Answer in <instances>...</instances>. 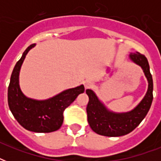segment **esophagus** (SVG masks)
Instances as JSON below:
<instances>
[{"label": "esophagus", "instance_id": "obj_1", "mask_svg": "<svg viewBox=\"0 0 161 161\" xmlns=\"http://www.w3.org/2000/svg\"><path fill=\"white\" fill-rule=\"evenodd\" d=\"M91 86H92V82H91L90 80H86L85 82H84V87H85L86 89L90 88Z\"/></svg>", "mask_w": 161, "mask_h": 161}]
</instances>
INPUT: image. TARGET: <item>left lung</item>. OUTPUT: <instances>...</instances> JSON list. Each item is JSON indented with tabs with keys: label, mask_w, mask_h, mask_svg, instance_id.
I'll return each mask as SVG.
<instances>
[{
	"label": "left lung",
	"mask_w": 161,
	"mask_h": 161,
	"mask_svg": "<svg viewBox=\"0 0 161 161\" xmlns=\"http://www.w3.org/2000/svg\"><path fill=\"white\" fill-rule=\"evenodd\" d=\"M129 58L142 68L148 81L147 92L132 110L117 113L108 109L92 89H87L86 93L89 98L87 106L88 122L93 131L98 135L108 137L127 135L140 125L150 110L153 100V79L147 58L140 53H130Z\"/></svg>",
	"instance_id": "obj_1"
}]
</instances>
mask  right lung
<instances>
[{"instance_id": "1", "label": "right lung", "mask_w": 161, "mask_h": 161, "mask_svg": "<svg viewBox=\"0 0 161 161\" xmlns=\"http://www.w3.org/2000/svg\"><path fill=\"white\" fill-rule=\"evenodd\" d=\"M35 46L31 44L25 50L12 71L7 93L9 108L24 129L36 133L53 132L63 125L64 109L84 92V86L68 88L44 100L26 97L20 88L19 75L26 54Z\"/></svg>"}]
</instances>
